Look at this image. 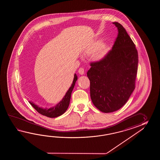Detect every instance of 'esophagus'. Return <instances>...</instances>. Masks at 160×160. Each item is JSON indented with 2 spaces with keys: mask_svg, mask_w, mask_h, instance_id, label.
<instances>
[{
  "mask_svg": "<svg viewBox=\"0 0 160 160\" xmlns=\"http://www.w3.org/2000/svg\"><path fill=\"white\" fill-rule=\"evenodd\" d=\"M78 72L81 74V75H83L85 74V70H84V68H80L79 69Z\"/></svg>",
  "mask_w": 160,
  "mask_h": 160,
  "instance_id": "34e87169",
  "label": "esophagus"
}]
</instances>
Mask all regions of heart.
Returning a JSON list of instances; mask_svg holds the SVG:
<instances>
[{"label": "heart", "instance_id": "b5f03b06", "mask_svg": "<svg viewBox=\"0 0 160 160\" xmlns=\"http://www.w3.org/2000/svg\"><path fill=\"white\" fill-rule=\"evenodd\" d=\"M110 51V46L108 43L101 42V39L92 41L84 51V55L92 54V61L100 62L105 58Z\"/></svg>", "mask_w": 160, "mask_h": 160}]
</instances>
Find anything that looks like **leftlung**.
I'll list each match as a JSON object with an SVG mask.
<instances>
[{"label":"left lung","instance_id":"1","mask_svg":"<svg viewBox=\"0 0 160 160\" xmlns=\"http://www.w3.org/2000/svg\"><path fill=\"white\" fill-rule=\"evenodd\" d=\"M118 34L112 49L100 62H92L87 72L92 102L102 112H112L124 105L135 88L138 57L126 30L113 22Z\"/></svg>","mask_w":160,"mask_h":160}]
</instances>
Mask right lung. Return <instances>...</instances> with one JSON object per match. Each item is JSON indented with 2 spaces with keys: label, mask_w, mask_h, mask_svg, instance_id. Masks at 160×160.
Segmentation results:
<instances>
[{
  "label": "right lung",
  "mask_w": 160,
  "mask_h": 160,
  "mask_svg": "<svg viewBox=\"0 0 160 160\" xmlns=\"http://www.w3.org/2000/svg\"><path fill=\"white\" fill-rule=\"evenodd\" d=\"M77 75L74 74V79L72 81V83L71 85L70 88H68V92H66L65 96L62 98L61 101L58 103L57 105L51 107L49 109L48 108H42L41 107H39L38 106L35 105L33 102L29 101L31 106L35 109L38 112L41 114L42 115L46 116L50 118H55L58 116H61L64 112L67 110L68 108V106L70 104V101L71 99V95H72V91L74 88L75 82L77 80Z\"/></svg>",
  "instance_id": "obj_1"
}]
</instances>
